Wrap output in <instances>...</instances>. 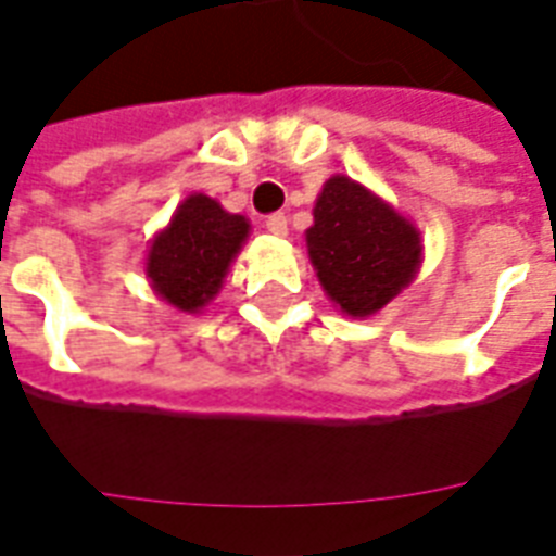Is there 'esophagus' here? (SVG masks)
Instances as JSON below:
<instances>
[{
  "label": "esophagus",
  "instance_id": "1",
  "mask_svg": "<svg viewBox=\"0 0 556 556\" xmlns=\"http://www.w3.org/2000/svg\"><path fill=\"white\" fill-rule=\"evenodd\" d=\"M265 229L270 236H286L289 232V220H286V215H267Z\"/></svg>",
  "mask_w": 556,
  "mask_h": 556
}]
</instances>
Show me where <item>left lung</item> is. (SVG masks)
<instances>
[{
	"mask_svg": "<svg viewBox=\"0 0 556 556\" xmlns=\"http://www.w3.org/2000/svg\"><path fill=\"white\" fill-rule=\"evenodd\" d=\"M312 217L309 262L341 315L371 318L409 289L425 258L421 232L371 188L351 176H330Z\"/></svg>",
	"mask_w": 556,
	"mask_h": 556,
	"instance_id": "8db88e82",
	"label": "left lung"
}]
</instances>
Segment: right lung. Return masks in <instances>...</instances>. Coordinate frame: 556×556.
Here are the masks:
<instances>
[{
  "label": "right lung",
  "mask_w": 556,
  "mask_h": 556,
  "mask_svg": "<svg viewBox=\"0 0 556 556\" xmlns=\"http://www.w3.org/2000/svg\"><path fill=\"white\" fill-rule=\"evenodd\" d=\"M247 236L244 215L226 212L208 194H188L147 247L143 270L152 291L174 309L203 312L217 298Z\"/></svg>",
  "instance_id": "right-lung-1"
}]
</instances>
